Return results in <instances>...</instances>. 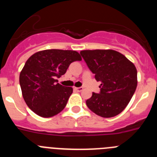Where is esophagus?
<instances>
[{"mask_svg": "<svg viewBox=\"0 0 157 157\" xmlns=\"http://www.w3.org/2000/svg\"><path fill=\"white\" fill-rule=\"evenodd\" d=\"M75 90H77L78 92H81V91L83 90L82 87H75Z\"/></svg>", "mask_w": 157, "mask_h": 157, "instance_id": "1", "label": "esophagus"}]
</instances>
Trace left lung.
<instances>
[{
  "label": "left lung",
  "mask_w": 157,
  "mask_h": 157,
  "mask_svg": "<svg viewBox=\"0 0 157 157\" xmlns=\"http://www.w3.org/2000/svg\"><path fill=\"white\" fill-rule=\"evenodd\" d=\"M90 70L101 82L100 94L93 93L86 101L98 116L111 118L121 113L130 102L138 84L137 69L124 55L112 49L80 52Z\"/></svg>",
  "instance_id": "obj_1"
}]
</instances>
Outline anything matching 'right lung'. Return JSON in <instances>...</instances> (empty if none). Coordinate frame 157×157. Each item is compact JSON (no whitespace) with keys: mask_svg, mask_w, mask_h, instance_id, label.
<instances>
[{"mask_svg":"<svg viewBox=\"0 0 157 157\" xmlns=\"http://www.w3.org/2000/svg\"><path fill=\"white\" fill-rule=\"evenodd\" d=\"M76 60H82L78 52L62 49L39 51L27 59L19 84L25 102L37 116L52 117L64 109L73 89L57 83L56 78Z\"/></svg>","mask_w":157,"mask_h":157,"instance_id":"obj_1","label":"right lung"}]
</instances>
